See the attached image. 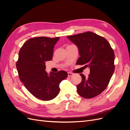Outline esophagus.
Masks as SVG:
<instances>
[{"mask_svg":"<svg viewBox=\"0 0 130 130\" xmlns=\"http://www.w3.org/2000/svg\"><path fill=\"white\" fill-rule=\"evenodd\" d=\"M73 75H74V74H73V73H70V72L68 73V76L69 77L72 76Z\"/></svg>","mask_w":130,"mask_h":130,"instance_id":"obj_1","label":"esophagus"}]
</instances>
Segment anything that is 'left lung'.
<instances>
[{"mask_svg":"<svg viewBox=\"0 0 130 130\" xmlns=\"http://www.w3.org/2000/svg\"><path fill=\"white\" fill-rule=\"evenodd\" d=\"M67 37L78 48L80 57L76 64L90 68L88 78L80 74L82 81L76 87L78 94L86 99L99 95L107 87L115 71L113 49L105 38L90 31Z\"/></svg>","mask_w":130,"mask_h":130,"instance_id":"obj_1","label":"left lung"}]
</instances>
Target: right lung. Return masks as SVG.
I'll return each mask as SVG.
<instances>
[{
  "instance_id": "obj_1",
  "label": "right lung",
  "mask_w": 130,
  "mask_h": 130,
  "mask_svg": "<svg viewBox=\"0 0 130 130\" xmlns=\"http://www.w3.org/2000/svg\"><path fill=\"white\" fill-rule=\"evenodd\" d=\"M60 37H37L27 40L19 52L16 63L19 78L29 92L38 99L51 100L60 92L59 85L68 76L63 70L45 71V62L53 58L54 48Z\"/></svg>"
}]
</instances>
